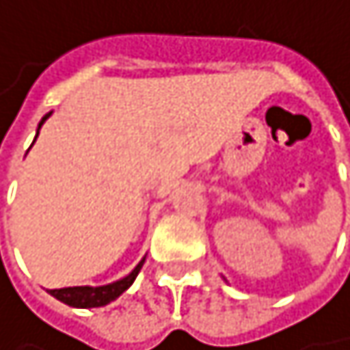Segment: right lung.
<instances>
[{
	"label": "right lung",
	"instance_id": "1",
	"mask_svg": "<svg viewBox=\"0 0 350 350\" xmlns=\"http://www.w3.org/2000/svg\"><path fill=\"white\" fill-rule=\"evenodd\" d=\"M50 115H52V113L44 115V119L39 122L37 134H39V128L44 126V122H46V119H48ZM35 138H37V136H35ZM33 142H35V140H33ZM142 265H144V258L136 265V269H134L130 275H126L124 279H119V281H113V284H109V286H98V288H92V286L60 288V290H50V294H52L56 300H60V302H64V304H69V306H77V308L105 306V304H109V302H113L115 298L122 296V294L134 284V279H136V275L140 273Z\"/></svg>",
	"mask_w": 350,
	"mask_h": 350
}]
</instances>
